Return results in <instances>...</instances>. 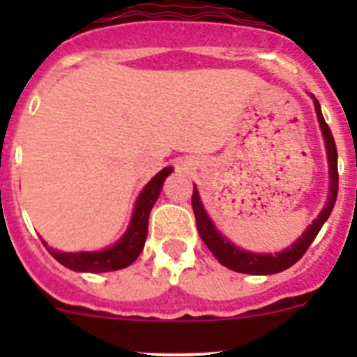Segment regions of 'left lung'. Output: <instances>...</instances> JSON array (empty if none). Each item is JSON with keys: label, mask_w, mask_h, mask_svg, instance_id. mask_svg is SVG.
<instances>
[{"label": "left lung", "mask_w": 357, "mask_h": 357, "mask_svg": "<svg viewBox=\"0 0 357 357\" xmlns=\"http://www.w3.org/2000/svg\"><path fill=\"white\" fill-rule=\"evenodd\" d=\"M314 109H317L318 121H320L321 132H324V137H326V146H327V157H329V175H331V195L329 202L326 204L324 211L320 213V216L313 222V225H309V229L305 230L302 238L296 239L291 247L286 248L284 252L280 254H252V252L239 250L238 247H234L229 239L223 238L216 229H214L213 222L209 220V216L206 214L204 207H202V202L198 198L197 188L193 189V197H191V206H193L195 218H197V229L198 234H200L202 241L206 243L207 248L213 252V255L218 259V263H222L223 266L234 270L239 273H250V275H272V273H279L288 270L289 266L301 259L302 255L305 254V250L309 248V245L313 243V239L317 238V234L320 232L321 225L326 223V220L329 218L331 211L334 207V202L338 197V151H336V143H334V137L331 134L329 125L326 123L324 116H321L320 103L314 98Z\"/></svg>", "instance_id": "1"}]
</instances>
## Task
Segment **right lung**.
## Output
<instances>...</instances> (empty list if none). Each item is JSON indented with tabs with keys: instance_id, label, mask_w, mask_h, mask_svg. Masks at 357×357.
I'll use <instances>...</instances> for the list:
<instances>
[{
	"instance_id": "right-lung-1",
	"label": "right lung",
	"mask_w": 357,
	"mask_h": 357,
	"mask_svg": "<svg viewBox=\"0 0 357 357\" xmlns=\"http://www.w3.org/2000/svg\"><path fill=\"white\" fill-rule=\"evenodd\" d=\"M173 168H164L157 173L153 178L146 184V188L141 191L137 204H135L134 216H132L130 227L127 234L119 239L118 245L107 248L102 252H75V254H66V252H56L48 248L50 254L55 257L61 264H64L69 270L75 272H114L127 268L139 257L141 250L144 247L148 234V218L150 211L159 198L160 189H162L164 178L172 173ZM46 245V243H44ZM48 247V245H46Z\"/></svg>"
}]
</instances>
